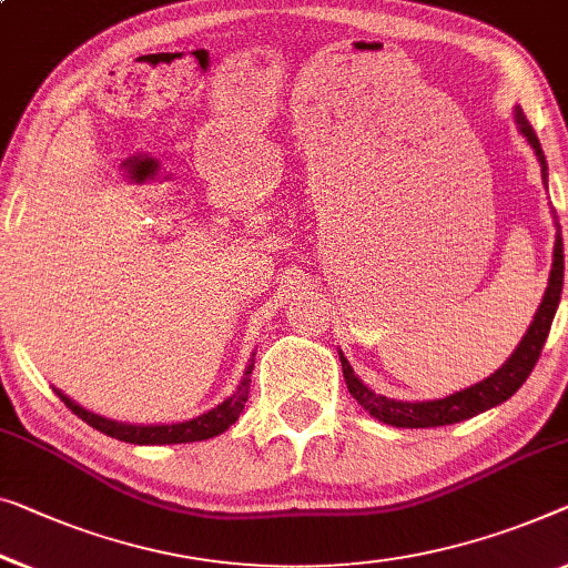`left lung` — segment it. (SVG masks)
I'll list each match as a JSON object with an SVG mask.
<instances>
[{
	"label": "left lung",
	"mask_w": 568,
	"mask_h": 568,
	"mask_svg": "<svg viewBox=\"0 0 568 568\" xmlns=\"http://www.w3.org/2000/svg\"><path fill=\"white\" fill-rule=\"evenodd\" d=\"M516 126H518V132L526 136L530 150L536 152L538 162H540V178H544V185L548 187L546 154H544V150H540V142L534 132V126L528 124L526 113H523L520 106H516ZM554 221H556V215H554ZM561 290H564V239H561V225H558V221H556L554 264H551V274H548V286H546L544 300H540V307L536 312L534 322H530L528 333L523 335L520 345L493 375H487L485 381L475 383V386L462 388V390H457V394H449L444 398L398 400V398L375 394V390L365 386V383L355 375L353 365L347 363V357L339 353V363H343L347 390H351V396L373 418H378V422L390 424V426H400V429H426V426L457 424V422H465V418H473L477 414L487 412V408L500 406L503 400H508L513 394H516L523 383H526L530 371L536 368L540 351H544V345H546V337H548V333H551L554 314L558 310V302H561Z\"/></svg>",
	"instance_id": "obj_1"
}]
</instances>
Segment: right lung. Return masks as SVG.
Returning a JSON list of instances; mask_svg holds the SVG:
<instances>
[{"label": "right lung", "mask_w": 568, "mask_h": 568, "mask_svg": "<svg viewBox=\"0 0 568 568\" xmlns=\"http://www.w3.org/2000/svg\"><path fill=\"white\" fill-rule=\"evenodd\" d=\"M251 371H254V357H251L246 371H243V381L233 394L221 400L211 412L200 414L187 422H174V424H126V422H113L109 416L93 414L81 404H75L73 398H68L60 388H52L58 398L71 408L75 416H81L85 424L99 429L101 434H109L119 442L129 444H187V442H203L213 439V436L223 434L229 426L235 424V418L241 416L243 406L248 400V386H251Z\"/></svg>", "instance_id": "obj_1"}]
</instances>
